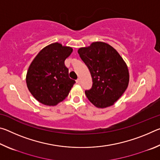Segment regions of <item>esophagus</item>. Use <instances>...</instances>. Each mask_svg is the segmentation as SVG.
I'll list each match as a JSON object with an SVG mask.
<instances>
[{
    "label": "esophagus",
    "mask_w": 160,
    "mask_h": 160,
    "mask_svg": "<svg viewBox=\"0 0 160 160\" xmlns=\"http://www.w3.org/2000/svg\"><path fill=\"white\" fill-rule=\"evenodd\" d=\"M76 82H77L78 84H80V80L79 79V78H78V79L76 80Z\"/></svg>",
    "instance_id": "34e87169"
}]
</instances>
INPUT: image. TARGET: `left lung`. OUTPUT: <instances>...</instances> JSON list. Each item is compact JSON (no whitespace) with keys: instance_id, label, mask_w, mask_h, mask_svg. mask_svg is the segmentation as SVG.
Returning <instances> with one entry per match:
<instances>
[{"instance_id":"obj_1","label":"left lung","mask_w":160,"mask_h":160,"mask_svg":"<svg viewBox=\"0 0 160 160\" xmlns=\"http://www.w3.org/2000/svg\"><path fill=\"white\" fill-rule=\"evenodd\" d=\"M78 52L92 78V88L85 90L88 99L97 108L112 106L128 88L129 72L125 61L115 48L102 42L80 48Z\"/></svg>"}]
</instances>
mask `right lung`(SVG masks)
<instances>
[{"mask_svg":"<svg viewBox=\"0 0 160 160\" xmlns=\"http://www.w3.org/2000/svg\"><path fill=\"white\" fill-rule=\"evenodd\" d=\"M72 48L58 42L39 51L29 67L26 75L28 90L38 102L56 106L66 98L75 81L70 79L64 61Z\"/></svg>","mask_w":160,"mask_h":160,"instance_id":"obj_1","label":"right lung"}]
</instances>
